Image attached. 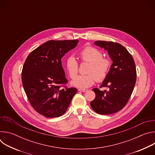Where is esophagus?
<instances>
[{"label":"esophagus","instance_id":"1","mask_svg":"<svg viewBox=\"0 0 155 155\" xmlns=\"http://www.w3.org/2000/svg\"><path fill=\"white\" fill-rule=\"evenodd\" d=\"M78 91H81V92H86V91H87V90H85V89H78Z\"/></svg>","mask_w":155,"mask_h":155}]
</instances>
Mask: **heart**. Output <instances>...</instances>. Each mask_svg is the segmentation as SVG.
Instances as JSON below:
<instances>
[{
    "label": "heart",
    "instance_id": "1",
    "mask_svg": "<svg viewBox=\"0 0 155 155\" xmlns=\"http://www.w3.org/2000/svg\"><path fill=\"white\" fill-rule=\"evenodd\" d=\"M82 61L88 62L90 65L88 68L86 75L77 76L71 81V84L80 89L91 86L96 80L98 81L104 80L110 71L111 62L105 58H103L102 53L93 47H86L80 52ZM65 68L69 77L74 78L76 77L78 71V62L74 55H69L65 59Z\"/></svg>",
    "mask_w": 155,
    "mask_h": 155
}]
</instances>
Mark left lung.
Returning <instances> with one entry per match:
<instances>
[{"label":"left lung","mask_w":155,"mask_h":155,"mask_svg":"<svg viewBox=\"0 0 155 155\" xmlns=\"http://www.w3.org/2000/svg\"><path fill=\"white\" fill-rule=\"evenodd\" d=\"M94 44L107 51L113 63L100 86L107 87L109 91L94 88L96 97L91 102V106L98 114H113L126 105L134 90L137 76L135 62L127 49L120 43L95 41Z\"/></svg>","instance_id":"1"}]
</instances>
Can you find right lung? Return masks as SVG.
I'll use <instances>...</instances> for the list:
<instances>
[{"label": "right lung", "instance_id": "1", "mask_svg": "<svg viewBox=\"0 0 155 155\" xmlns=\"http://www.w3.org/2000/svg\"><path fill=\"white\" fill-rule=\"evenodd\" d=\"M78 40H49L32 51L22 71V83L34 109L47 118L62 115L77 93L68 83L61 59L75 48Z\"/></svg>", "mask_w": 155, "mask_h": 155}]
</instances>
